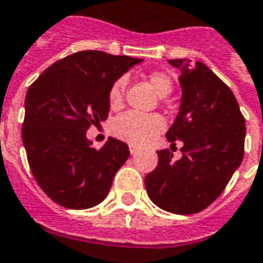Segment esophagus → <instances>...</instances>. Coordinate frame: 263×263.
Segmentation results:
<instances>
[{
	"mask_svg": "<svg viewBox=\"0 0 263 263\" xmlns=\"http://www.w3.org/2000/svg\"><path fill=\"white\" fill-rule=\"evenodd\" d=\"M137 151H138V146L137 145H129V152H131V154H137Z\"/></svg>",
	"mask_w": 263,
	"mask_h": 263,
	"instance_id": "1",
	"label": "esophagus"
}]
</instances>
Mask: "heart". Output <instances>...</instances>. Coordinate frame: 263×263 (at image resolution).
I'll return each mask as SVG.
<instances>
[{
  "label": "heart",
  "mask_w": 263,
  "mask_h": 263,
  "mask_svg": "<svg viewBox=\"0 0 263 263\" xmlns=\"http://www.w3.org/2000/svg\"><path fill=\"white\" fill-rule=\"evenodd\" d=\"M148 80L155 92L165 97L173 88L171 77L162 71H154L148 76ZM125 79L115 80L108 90V105L111 109H118L124 104ZM165 129V120L159 114H142L137 111H128L117 117L111 124V132L118 139L132 145H146L154 141L156 135Z\"/></svg>",
  "instance_id": "b5f03b06"
}]
</instances>
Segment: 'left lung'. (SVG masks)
I'll list each match as a JSON object with an SVG mask.
<instances>
[{
    "label": "left lung",
    "mask_w": 263,
    "mask_h": 263,
    "mask_svg": "<svg viewBox=\"0 0 263 263\" xmlns=\"http://www.w3.org/2000/svg\"><path fill=\"white\" fill-rule=\"evenodd\" d=\"M180 69L182 103L167 141L183 142L182 158L158 151L159 162L145 177L149 198L173 214H194L218 197L241 165L245 118L235 96L220 77L201 62L171 59Z\"/></svg>",
    "instance_id": "1"
}]
</instances>
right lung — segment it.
I'll return each instance as SVG.
<instances>
[{"mask_svg":"<svg viewBox=\"0 0 263 263\" xmlns=\"http://www.w3.org/2000/svg\"><path fill=\"white\" fill-rule=\"evenodd\" d=\"M141 62L81 50L58 60L28 88L22 141L32 175L54 203L84 210L107 197L129 149L115 138L91 148L86 132L108 118L111 84Z\"/></svg>","mask_w":263,"mask_h":263,"instance_id":"1","label":"right lung"}]
</instances>
